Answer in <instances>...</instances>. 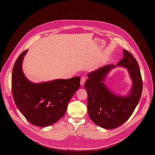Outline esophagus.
Returning <instances> with one entry per match:
<instances>
[{"label":"esophagus","instance_id":"34e87169","mask_svg":"<svg viewBox=\"0 0 155 155\" xmlns=\"http://www.w3.org/2000/svg\"><path fill=\"white\" fill-rule=\"evenodd\" d=\"M85 80H86L85 77H84V76L82 77V78H81V80H80V85H81L83 86L84 85L85 82Z\"/></svg>","mask_w":155,"mask_h":155}]
</instances>
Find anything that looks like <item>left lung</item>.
<instances>
[{
	"label": "left lung",
	"instance_id": "obj_1",
	"mask_svg": "<svg viewBox=\"0 0 155 155\" xmlns=\"http://www.w3.org/2000/svg\"><path fill=\"white\" fill-rule=\"evenodd\" d=\"M124 57L117 67L126 68L133 81L128 95L120 96L112 92L104 84L106 75L114 64H108L87 74L85 83L88 95L87 109L89 117L94 123L107 129L116 128L132 115L140 100L143 82L139 65L133 55L123 50Z\"/></svg>",
	"mask_w": 155,
	"mask_h": 155
}]
</instances>
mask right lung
<instances>
[{
	"mask_svg": "<svg viewBox=\"0 0 155 155\" xmlns=\"http://www.w3.org/2000/svg\"><path fill=\"white\" fill-rule=\"evenodd\" d=\"M28 51L19 56L13 67V98L16 106L30 123L39 127L49 126L64 115L70 100L80 87V77L32 83L25 77L22 69Z\"/></svg>",
	"mask_w": 155,
	"mask_h": 155,
	"instance_id": "1",
	"label": "right lung"
}]
</instances>
